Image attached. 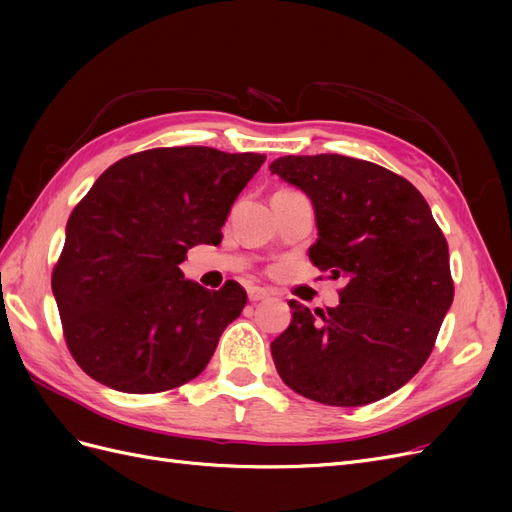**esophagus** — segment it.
Instances as JSON below:
<instances>
[{
    "instance_id": "34e87169",
    "label": "esophagus",
    "mask_w": 512,
    "mask_h": 512,
    "mask_svg": "<svg viewBox=\"0 0 512 512\" xmlns=\"http://www.w3.org/2000/svg\"><path fill=\"white\" fill-rule=\"evenodd\" d=\"M247 297H250V301H262L269 297V290L267 288H260V286H250L247 288Z\"/></svg>"
}]
</instances>
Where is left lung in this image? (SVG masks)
<instances>
[{"label": "left lung", "instance_id": "left-lung-1", "mask_svg": "<svg viewBox=\"0 0 512 512\" xmlns=\"http://www.w3.org/2000/svg\"><path fill=\"white\" fill-rule=\"evenodd\" d=\"M269 170L312 200L309 260L346 280L327 312L288 303L292 320L271 344L277 374L320 404H374L436 344L455 294L448 243L423 194L374 162L320 153L277 158Z\"/></svg>", "mask_w": 512, "mask_h": 512}]
</instances>
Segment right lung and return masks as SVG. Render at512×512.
Masks as SVG:
<instances>
[{"instance_id": "add662e5", "label": "right lung", "mask_w": 512, "mask_h": 512, "mask_svg": "<svg viewBox=\"0 0 512 512\" xmlns=\"http://www.w3.org/2000/svg\"><path fill=\"white\" fill-rule=\"evenodd\" d=\"M260 153L164 147L108 166L74 207L53 269L66 344L87 376L121 393H160L207 367L247 303L228 280H183L190 247L220 245Z\"/></svg>"}]
</instances>
